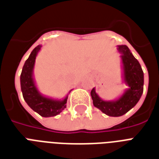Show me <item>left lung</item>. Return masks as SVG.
<instances>
[{
	"instance_id": "obj_1",
	"label": "left lung",
	"mask_w": 159,
	"mask_h": 159,
	"mask_svg": "<svg viewBox=\"0 0 159 159\" xmlns=\"http://www.w3.org/2000/svg\"><path fill=\"white\" fill-rule=\"evenodd\" d=\"M120 53L123 82L128 88L116 100L105 101L98 96L95 87L91 92L93 105L109 116L118 117L127 113L140 99L143 91V72L139 62L126 45H118Z\"/></svg>"
}]
</instances>
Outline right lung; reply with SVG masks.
<instances>
[{"label":"right lung","instance_id":"right-lung-1","mask_svg":"<svg viewBox=\"0 0 159 159\" xmlns=\"http://www.w3.org/2000/svg\"><path fill=\"white\" fill-rule=\"evenodd\" d=\"M41 48L42 45H38L34 48L24 64L20 74L21 92L24 100L34 111L43 117H52L60 114L66 108L68 94L62 100L53 99L43 96L38 90L34 78V68L35 58Z\"/></svg>","mask_w":159,"mask_h":159}]
</instances>
